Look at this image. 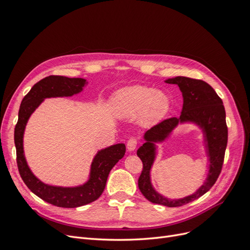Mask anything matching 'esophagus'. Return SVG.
<instances>
[{
    "label": "esophagus",
    "instance_id": "obj_1",
    "mask_svg": "<svg viewBox=\"0 0 250 250\" xmlns=\"http://www.w3.org/2000/svg\"><path fill=\"white\" fill-rule=\"evenodd\" d=\"M138 146V139L137 138H130L127 142V149L129 151H133L135 148Z\"/></svg>",
    "mask_w": 250,
    "mask_h": 250
}]
</instances>
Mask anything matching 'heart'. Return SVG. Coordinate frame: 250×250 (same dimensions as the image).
<instances>
[{"label": "heart", "mask_w": 250, "mask_h": 250, "mask_svg": "<svg viewBox=\"0 0 250 250\" xmlns=\"http://www.w3.org/2000/svg\"><path fill=\"white\" fill-rule=\"evenodd\" d=\"M169 96L163 90H154L143 85L120 89L112 98L111 107L120 118H135L149 125L160 121L170 109Z\"/></svg>", "instance_id": "b5f03b06"}]
</instances>
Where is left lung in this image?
<instances>
[{
    "mask_svg": "<svg viewBox=\"0 0 250 250\" xmlns=\"http://www.w3.org/2000/svg\"><path fill=\"white\" fill-rule=\"evenodd\" d=\"M166 82L177 84L183 93V111L179 118L164 120L144 134V140L146 142L137 151V154L143 163V170L138 184L140 191L149 201L165 207L175 208L198 199L215 185L222 170L225 149L228 145V126L221 98L207 82L183 76L168 79ZM186 122L198 125L203 129L210 161V170L205 184L194 194L180 200L171 201L154 190L149 180V170L155 159V143L163 141L179 123Z\"/></svg>",
    "mask_w": 250,
    "mask_h": 250,
    "instance_id": "1",
    "label": "left lung"
}]
</instances>
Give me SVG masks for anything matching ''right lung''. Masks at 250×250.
<instances>
[{"label": "right lung", "mask_w": 250, "mask_h": 250, "mask_svg": "<svg viewBox=\"0 0 250 250\" xmlns=\"http://www.w3.org/2000/svg\"><path fill=\"white\" fill-rule=\"evenodd\" d=\"M86 80L63 76H49L33 85L22 99L19 120L14 128V144L17 148V163L20 175L30 191L40 198L59 208H78L93 202L103 193L110 170L125 154V144H116L98 151L90 166L89 178L84 185L64 188L43 184L30 170L22 146L24 131L30 116L46 98L71 97L80 93Z\"/></svg>", "instance_id": "obj_1"}]
</instances>
